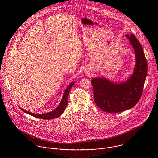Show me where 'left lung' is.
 <instances>
[{
    "label": "left lung",
    "mask_w": 158,
    "mask_h": 158,
    "mask_svg": "<svg viewBox=\"0 0 158 158\" xmlns=\"http://www.w3.org/2000/svg\"><path fill=\"white\" fill-rule=\"evenodd\" d=\"M135 53L136 64L133 74L125 82L114 83L102 78L91 80L94 98L97 106L106 113H117L134 107L139 101L147 74V61L135 36L127 35Z\"/></svg>",
    "instance_id": "obj_1"
}]
</instances>
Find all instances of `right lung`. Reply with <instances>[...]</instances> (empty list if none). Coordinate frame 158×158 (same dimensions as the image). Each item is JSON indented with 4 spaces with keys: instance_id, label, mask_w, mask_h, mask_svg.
Masks as SVG:
<instances>
[{
    "instance_id": "right-lung-1",
    "label": "right lung",
    "mask_w": 158,
    "mask_h": 158,
    "mask_svg": "<svg viewBox=\"0 0 158 158\" xmlns=\"http://www.w3.org/2000/svg\"><path fill=\"white\" fill-rule=\"evenodd\" d=\"M74 83H75V82L73 81L68 86V88H66V89L64 93V95L63 96V98H62V100H61V102L60 105L54 111H53L52 112L46 113V114L45 113V114H35V113H30V112L26 111L23 110L21 108H20V109L24 113L30 114V115H31L35 117H36V118H41V119H47V120H51V119L56 118L58 117L62 113H63L64 111L65 110V109L66 108V106L68 105L69 93V91L70 90L71 88L74 85Z\"/></svg>"
}]
</instances>
